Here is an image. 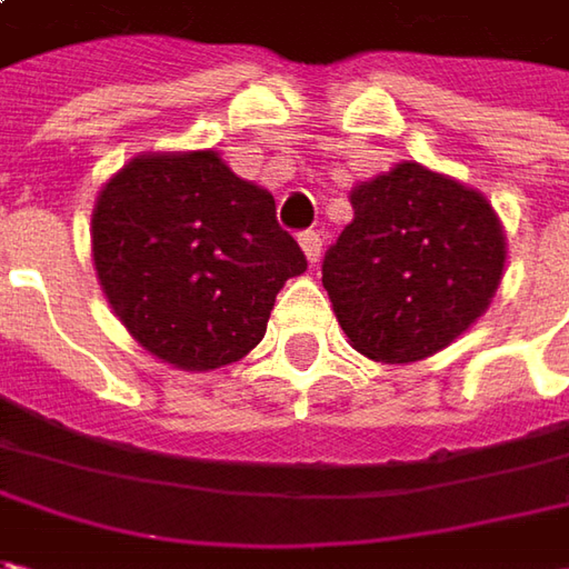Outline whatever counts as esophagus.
Instances as JSON below:
<instances>
[{"instance_id": "34e87169", "label": "esophagus", "mask_w": 569, "mask_h": 569, "mask_svg": "<svg viewBox=\"0 0 569 569\" xmlns=\"http://www.w3.org/2000/svg\"><path fill=\"white\" fill-rule=\"evenodd\" d=\"M299 246H302L308 264H318V258H321V236L315 229H308V232L299 236Z\"/></svg>"}]
</instances>
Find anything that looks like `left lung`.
Wrapping results in <instances>:
<instances>
[{"label": "left lung", "mask_w": 569, "mask_h": 569, "mask_svg": "<svg viewBox=\"0 0 569 569\" xmlns=\"http://www.w3.org/2000/svg\"><path fill=\"white\" fill-rule=\"evenodd\" d=\"M352 223L323 254V289L352 349L375 362L428 359L488 311L507 261L495 207L421 163L352 188Z\"/></svg>", "instance_id": "1"}]
</instances>
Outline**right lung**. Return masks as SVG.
<instances>
[{
    "label": "right lung",
    "mask_w": 569,
    "mask_h": 569,
    "mask_svg": "<svg viewBox=\"0 0 569 569\" xmlns=\"http://www.w3.org/2000/svg\"><path fill=\"white\" fill-rule=\"evenodd\" d=\"M97 280L116 318L163 362L210 371L246 359L302 248L273 194L217 150L141 153L109 179L90 217Z\"/></svg>",
    "instance_id": "right-lung-1"
}]
</instances>
